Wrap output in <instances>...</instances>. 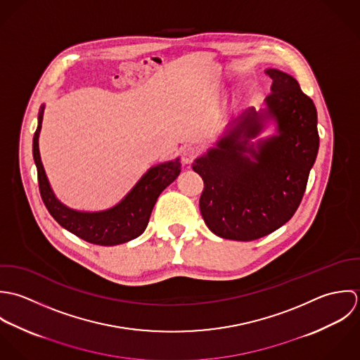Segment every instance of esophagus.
<instances>
[{
	"label": "esophagus",
	"mask_w": 360,
	"mask_h": 360,
	"mask_svg": "<svg viewBox=\"0 0 360 360\" xmlns=\"http://www.w3.org/2000/svg\"><path fill=\"white\" fill-rule=\"evenodd\" d=\"M196 155H198V150L195 147H192V146H188V147H185L182 150V162L185 165H188V164H191L196 158Z\"/></svg>",
	"instance_id": "obj_1"
}]
</instances>
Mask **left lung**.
<instances>
[{"label": "left lung", "mask_w": 360, "mask_h": 360, "mask_svg": "<svg viewBox=\"0 0 360 360\" xmlns=\"http://www.w3.org/2000/svg\"><path fill=\"white\" fill-rule=\"evenodd\" d=\"M266 73L273 83L264 107H250L228 124L216 146L192 164L205 182L202 217L224 239L255 240L288 222L317 157V111L311 98L293 76L274 68ZM270 122L276 132L259 139Z\"/></svg>", "instance_id": "left-lung-1"}]
</instances>
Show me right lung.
I'll return each mask as SVG.
<instances>
[{
  "mask_svg": "<svg viewBox=\"0 0 360 360\" xmlns=\"http://www.w3.org/2000/svg\"><path fill=\"white\" fill-rule=\"evenodd\" d=\"M44 108L46 105L41 104L37 129L33 136V158L37 168L40 195L50 214L73 235L100 246L121 245L142 235L157 198L181 172L179 157L150 167L135 186L115 206L100 212L75 210L56 196L41 162L39 136Z\"/></svg>",
  "mask_w": 360,
  "mask_h": 360,
  "instance_id": "right-lung-1",
  "label": "right lung"
}]
</instances>
